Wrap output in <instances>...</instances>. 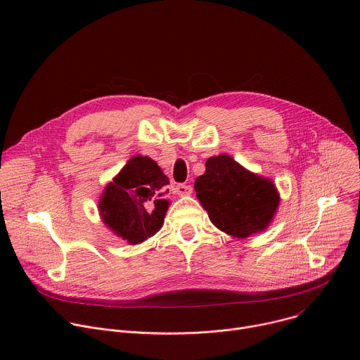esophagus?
Returning <instances> with one entry per match:
<instances>
[{
	"instance_id": "34e87169",
	"label": "esophagus",
	"mask_w": 360,
	"mask_h": 360,
	"mask_svg": "<svg viewBox=\"0 0 360 360\" xmlns=\"http://www.w3.org/2000/svg\"><path fill=\"white\" fill-rule=\"evenodd\" d=\"M191 190H193V187L188 186V184H177L176 186V191H177L179 196H188Z\"/></svg>"
}]
</instances>
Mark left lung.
<instances>
[{
    "mask_svg": "<svg viewBox=\"0 0 360 360\" xmlns=\"http://www.w3.org/2000/svg\"><path fill=\"white\" fill-rule=\"evenodd\" d=\"M195 190L212 224L239 239L265 231L280 205L269 179L243 169L228 154L206 161V172L196 179Z\"/></svg>",
    "mask_w": 360,
    "mask_h": 360,
    "instance_id": "obj_1",
    "label": "left lung"
}]
</instances>
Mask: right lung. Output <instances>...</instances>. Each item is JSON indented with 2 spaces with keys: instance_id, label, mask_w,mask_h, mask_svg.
I'll list each match as a JSON object with an SVG mask.
<instances>
[{
  "instance_id": "add662e5",
  "label": "right lung",
  "mask_w": 360,
  "mask_h": 360,
  "mask_svg": "<svg viewBox=\"0 0 360 360\" xmlns=\"http://www.w3.org/2000/svg\"><path fill=\"white\" fill-rule=\"evenodd\" d=\"M169 177L150 157L134 155L109 183L99 200L103 224L131 245L155 235L170 202L164 199Z\"/></svg>"
}]
</instances>
